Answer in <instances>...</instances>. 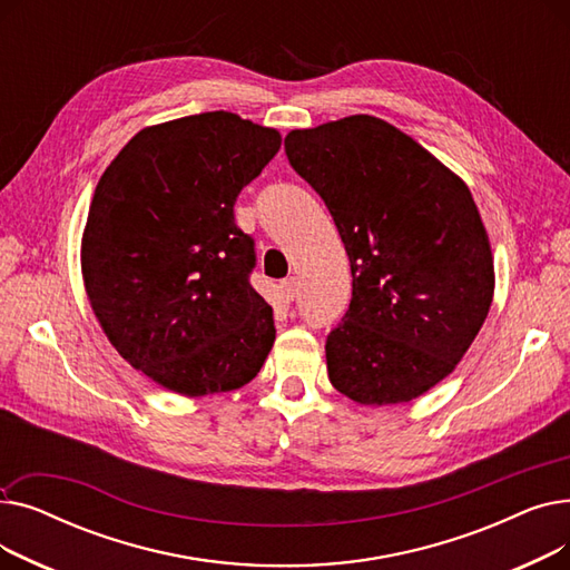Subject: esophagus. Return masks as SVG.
Here are the masks:
<instances>
[{
    "label": "esophagus",
    "mask_w": 570,
    "mask_h": 570,
    "mask_svg": "<svg viewBox=\"0 0 570 570\" xmlns=\"http://www.w3.org/2000/svg\"><path fill=\"white\" fill-rule=\"evenodd\" d=\"M282 293L286 295V301H293V297L297 295V279L295 277H286L282 284H279Z\"/></svg>",
    "instance_id": "obj_1"
}]
</instances>
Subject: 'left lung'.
<instances>
[{"mask_svg": "<svg viewBox=\"0 0 570 570\" xmlns=\"http://www.w3.org/2000/svg\"><path fill=\"white\" fill-rule=\"evenodd\" d=\"M284 147L351 261V305L325 342L331 383L365 406L421 397L455 370L492 305L494 261L469 187L372 115L295 129Z\"/></svg>", "mask_w": 570, "mask_h": 570, "instance_id": "1", "label": "left lung"}]
</instances>
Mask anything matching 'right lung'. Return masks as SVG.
Here are the masks:
<instances>
[{
	"mask_svg": "<svg viewBox=\"0 0 570 570\" xmlns=\"http://www.w3.org/2000/svg\"><path fill=\"white\" fill-rule=\"evenodd\" d=\"M279 145L277 129L200 112L138 131L99 179L80 247L89 305L117 353L166 391H235L275 344L233 205Z\"/></svg>",
	"mask_w": 570,
	"mask_h": 570,
	"instance_id": "obj_1",
	"label": "right lung"
}]
</instances>
